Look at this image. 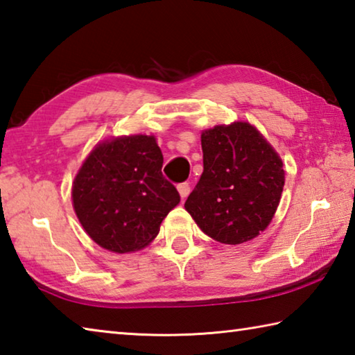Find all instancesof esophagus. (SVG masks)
I'll return each instance as SVG.
<instances>
[{
    "label": "esophagus",
    "instance_id": "34e87169",
    "mask_svg": "<svg viewBox=\"0 0 355 355\" xmlns=\"http://www.w3.org/2000/svg\"><path fill=\"white\" fill-rule=\"evenodd\" d=\"M178 192H180V196H182V198H186V197L189 196V192H191V184L188 182L180 183L178 184Z\"/></svg>",
    "mask_w": 355,
    "mask_h": 355
}]
</instances>
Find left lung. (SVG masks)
<instances>
[{
  "label": "left lung",
  "mask_w": 355,
  "mask_h": 355,
  "mask_svg": "<svg viewBox=\"0 0 355 355\" xmlns=\"http://www.w3.org/2000/svg\"><path fill=\"white\" fill-rule=\"evenodd\" d=\"M203 173L184 208L212 239L237 245L268 227L278 208L284 169L278 153L248 122L202 133Z\"/></svg>",
  "instance_id": "8db88e82"
}]
</instances>
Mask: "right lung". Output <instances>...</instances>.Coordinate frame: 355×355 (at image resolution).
<instances>
[{
    "mask_svg": "<svg viewBox=\"0 0 355 355\" xmlns=\"http://www.w3.org/2000/svg\"><path fill=\"white\" fill-rule=\"evenodd\" d=\"M161 167L163 153L147 135L105 141L89 153L73 183V205L96 243L128 253L153 241L163 218L180 203Z\"/></svg>",
    "mask_w": 355,
    "mask_h": 355,
    "instance_id": "right-lung-1",
    "label": "right lung"
}]
</instances>
